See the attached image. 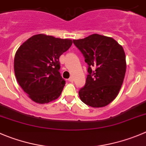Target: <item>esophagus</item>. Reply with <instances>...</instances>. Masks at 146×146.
I'll use <instances>...</instances> for the list:
<instances>
[{"label": "esophagus", "mask_w": 146, "mask_h": 146, "mask_svg": "<svg viewBox=\"0 0 146 146\" xmlns=\"http://www.w3.org/2000/svg\"><path fill=\"white\" fill-rule=\"evenodd\" d=\"M69 81L70 82H74V78H73V77H71L69 79Z\"/></svg>", "instance_id": "obj_1"}]
</instances>
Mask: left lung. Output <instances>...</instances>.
<instances>
[{
  "instance_id": "1",
  "label": "left lung",
  "mask_w": 146,
  "mask_h": 146,
  "mask_svg": "<svg viewBox=\"0 0 146 146\" xmlns=\"http://www.w3.org/2000/svg\"><path fill=\"white\" fill-rule=\"evenodd\" d=\"M73 42L88 64L85 85L79 91L80 100L92 108L107 106L117 96L125 78L127 64L123 46L98 34Z\"/></svg>"
}]
</instances>
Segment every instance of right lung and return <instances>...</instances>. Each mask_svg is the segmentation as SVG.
I'll list each match as a JSON object with an SVG mask.
<instances>
[{"label": "right lung", "instance_id": "right-lung-1", "mask_svg": "<svg viewBox=\"0 0 146 146\" xmlns=\"http://www.w3.org/2000/svg\"><path fill=\"white\" fill-rule=\"evenodd\" d=\"M72 44V39L40 34L19 46L14 57L15 76L31 100L46 104L60 96L65 81L59 72V58Z\"/></svg>", "mask_w": 146, "mask_h": 146}]
</instances>
